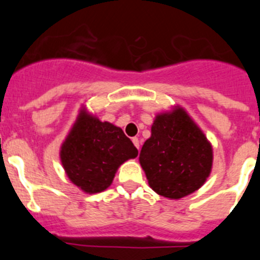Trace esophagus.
Returning a JSON list of instances; mask_svg holds the SVG:
<instances>
[{
  "instance_id": "34e87169",
  "label": "esophagus",
  "mask_w": 260,
  "mask_h": 260,
  "mask_svg": "<svg viewBox=\"0 0 260 260\" xmlns=\"http://www.w3.org/2000/svg\"><path fill=\"white\" fill-rule=\"evenodd\" d=\"M132 142H133V143H135V146H136V147H137V148H138V149H140V140H138V138H137V137L132 138Z\"/></svg>"
}]
</instances>
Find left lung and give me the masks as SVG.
<instances>
[{
	"mask_svg": "<svg viewBox=\"0 0 260 260\" xmlns=\"http://www.w3.org/2000/svg\"><path fill=\"white\" fill-rule=\"evenodd\" d=\"M151 132L140 162L152 190L181 199L201 187L210 175L212 149L186 112L176 109L157 115Z\"/></svg>",
	"mask_w": 260,
	"mask_h": 260,
	"instance_id": "left-lung-1",
	"label": "left lung"
}]
</instances>
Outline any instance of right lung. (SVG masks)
<instances>
[{
    "instance_id": "1",
    "label": "right lung",
    "mask_w": 260,
    "mask_h": 260,
    "mask_svg": "<svg viewBox=\"0 0 260 260\" xmlns=\"http://www.w3.org/2000/svg\"><path fill=\"white\" fill-rule=\"evenodd\" d=\"M137 154L138 149L120 128L81 111L62 143L60 158L74 185L85 192L95 193L106 190L118 167Z\"/></svg>"
}]
</instances>
